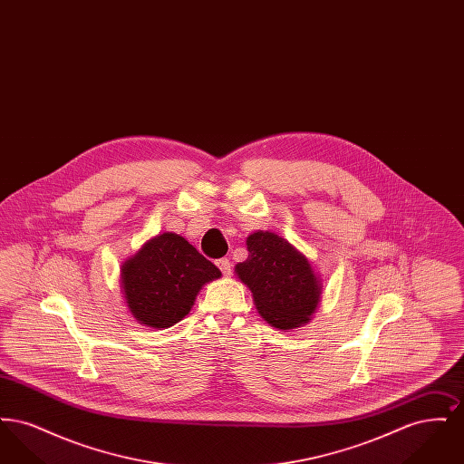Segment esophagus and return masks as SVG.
<instances>
[{"label":"esophagus","mask_w":464,"mask_h":464,"mask_svg":"<svg viewBox=\"0 0 464 464\" xmlns=\"http://www.w3.org/2000/svg\"><path fill=\"white\" fill-rule=\"evenodd\" d=\"M218 266H219V269H221L224 276H229V275H231V263H229V259H227V257L219 259V261H218Z\"/></svg>","instance_id":"obj_1"}]
</instances>
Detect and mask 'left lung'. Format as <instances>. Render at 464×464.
Here are the masks:
<instances>
[{"instance_id": "left-lung-1", "label": "left lung", "mask_w": 464, "mask_h": 464, "mask_svg": "<svg viewBox=\"0 0 464 464\" xmlns=\"http://www.w3.org/2000/svg\"><path fill=\"white\" fill-rule=\"evenodd\" d=\"M248 259L237 275L252 290L256 308L280 331L306 324L320 301V284L308 259L290 243L269 231L246 238Z\"/></svg>"}]
</instances>
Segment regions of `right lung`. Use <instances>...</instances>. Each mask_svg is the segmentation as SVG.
Here are the masks:
<instances>
[{
  "mask_svg": "<svg viewBox=\"0 0 464 464\" xmlns=\"http://www.w3.org/2000/svg\"><path fill=\"white\" fill-rule=\"evenodd\" d=\"M121 276L133 316L148 327L167 329L189 313L201 285L221 271L186 238L163 233L123 265Z\"/></svg>",
  "mask_w": 464,
  "mask_h": 464,
  "instance_id": "add662e5",
  "label": "right lung"
}]
</instances>
